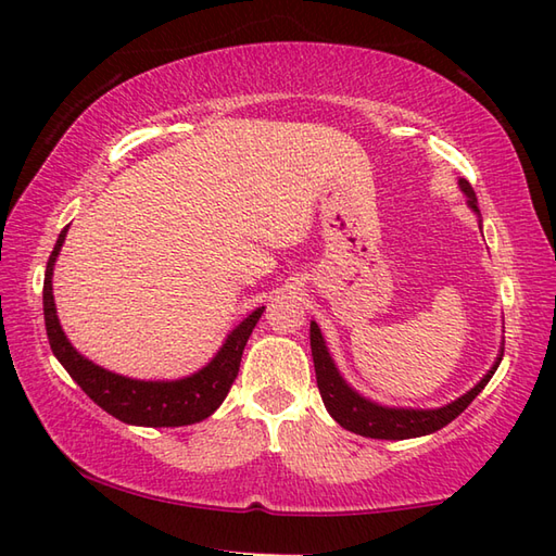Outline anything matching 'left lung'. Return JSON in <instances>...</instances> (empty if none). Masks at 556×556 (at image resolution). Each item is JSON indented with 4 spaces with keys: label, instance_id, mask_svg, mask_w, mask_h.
Masks as SVG:
<instances>
[{
    "label": "left lung",
    "instance_id": "8db88e82",
    "mask_svg": "<svg viewBox=\"0 0 556 556\" xmlns=\"http://www.w3.org/2000/svg\"><path fill=\"white\" fill-rule=\"evenodd\" d=\"M458 188L460 193L468 198V207L480 217L473 186H470L466 179H458ZM311 349H313L317 387H320V396L325 401V408L329 410V416H332L341 428H346L361 437H370V440H410V437H422V434H432L437 430H442L444 425L458 418L460 413L470 406V401L485 389V384L490 382L494 370L500 368L502 356H504V344H502L497 361H494L492 368L482 375V380L473 389H468L466 394L454 399L452 404L440 406V408H404V406H382L377 404V401L358 394L356 389L344 380V375L339 372L332 353L327 349V341L315 320L311 323Z\"/></svg>",
    "mask_w": 556,
    "mask_h": 556
}]
</instances>
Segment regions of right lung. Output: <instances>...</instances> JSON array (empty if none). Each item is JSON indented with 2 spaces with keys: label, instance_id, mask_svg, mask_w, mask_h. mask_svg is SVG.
<instances>
[{
  "label": "right lung",
  "instance_id": "obj_1",
  "mask_svg": "<svg viewBox=\"0 0 556 556\" xmlns=\"http://www.w3.org/2000/svg\"><path fill=\"white\" fill-rule=\"evenodd\" d=\"M68 227L59 233L54 251L47 260L45 287H42V311L47 339H50L52 353L56 361L64 365L83 392H86L100 408L110 416L119 418L128 425H143V428H179V425H191L212 416L222 401L227 399L229 389L239 375V365L243 349L248 344L253 327L263 315L265 305H260L251 315L236 325L224 339L219 351L203 368L195 370L179 380H134L119 372H112L102 365L92 363L83 356L71 341L66 339L62 323L56 317V303L52 293V275L54 263L62 251Z\"/></svg>",
  "mask_w": 556,
  "mask_h": 556
}]
</instances>
